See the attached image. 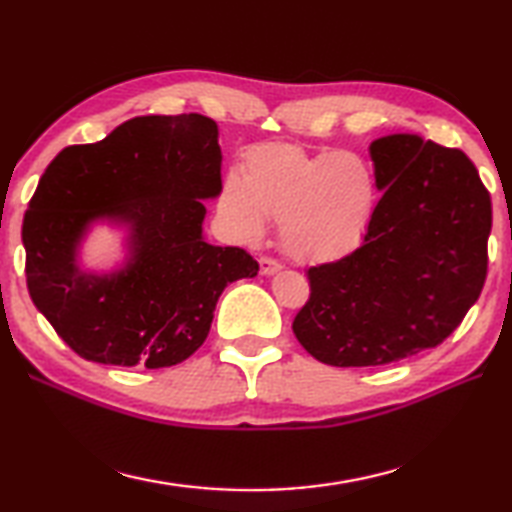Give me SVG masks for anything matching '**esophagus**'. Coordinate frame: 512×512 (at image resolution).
<instances>
[{"instance_id":"esophagus-1","label":"esophagus","mask_w":512,"mask_h":512,"mask_svg":"<svg viewBox=\"0 0 512 512\" xmlns=\"http://www.w3.org/2000/svg\"><path fill=\"white\" fill-rule=\"evenodd\" d=\"M258 265H261V274L263 276H272V274L283 270L281 263H276L274 258H261V261H258Z\"/></svg>"}]
</instances>
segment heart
Returning a JSON list of instances; mask_svg holds the SVG:
<instances>
[{"instance_id": "b5f03b06", "label": "heart", "mask_w": 512, "mask_h": 512, "mask_svg": "<svg viewBox=\"0 0 512 512\" xmlns=\"http://www.w3.org/2000/svg\"><path fill=\"white\" fill-rule=\"evenodd\" d=\"M375 182L353 152H308L294 143L251 148L242 175L224 177L218 209L245 242H258L267 218L281 224V245L297 263H333L369 227Z\"/></svg>"}]
</instances>
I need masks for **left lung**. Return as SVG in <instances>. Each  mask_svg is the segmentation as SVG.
Masks as SVG:
<instances>
[{"label":"left lung","instance_id":"obj_1","mask_svg":"<svg viewBox=\"0 0 512 512\" xmlns=\"http://www.w3.org/2000/svg\"><path fill=\"white\" fill-rule=\"evenodd\" d=\"M375 204L362 247L310 267L299 344L330 366L405 360L450 337L488 272L492 206L465 152L396 132L371 146Z\"/></svg>","mask_w":512,"mask_h":512}]
</instances>
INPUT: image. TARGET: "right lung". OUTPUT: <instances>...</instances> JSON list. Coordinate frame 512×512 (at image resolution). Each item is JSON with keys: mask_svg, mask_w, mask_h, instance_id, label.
Here are the masks:
<instances>
[{"mask_svg": "<svg viewBox=\"0 0 512 512\" xmlns=\"http://www.w3.org/2000/svg\"><path fill=\"white\" fill-rule=\"evenodd\" d=\"M218 123L134 116L103 141L60 150L24 215L26 285L71 351L98 364L164 369L204 344L222 290L254 279L245 249L204 238L222 188ZM122 231L112 268H89L96 226Z\"/></svg>", "mask_w": 512, "mask_h": 512, "instance_id": "obj_1", "label": "right lung"}]
</instances>
